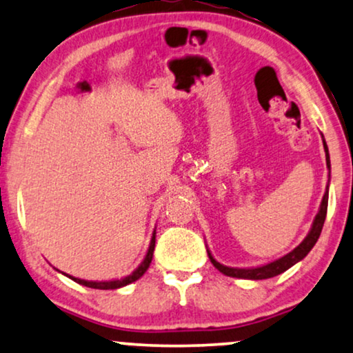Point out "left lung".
Instances as JSON below:
<instances>
[{
	"instance_id": "left-lung-1",
	"label": "left lung",
	"mask_w": 353,
	"mask_h": 353,
	"mask_svg": "<svg viewBox=\"0 0 353 353\" xmlns=\"http://www.w3.org/2000/svg\"><path fill=\"white\" fill-rule=\"evenodd\" d=\"M323 147H324V153H326V166H327V169H330L327 177H331L330 152H327V145H326V142H324V137H323ZM327 196H330V179H327V187H326V192H324V195H323L321 205H319L318 214L314 216V219H313L312 229H310V232L307 234V237L303 239L302 243H299V245L295 247L292 252H289L288 255L281 256V258H278V260H274L271 263H266V265L255 266V268H231V266L221 265L219 261H216L213 255H211L208 250V256H210L211 263H213V266L216 268V270L223 272V274L231 276V278H239V279H252V281L270 279V278H274V276L281 274V272L288 271L290 266L295 265V263L303 260V258L310 253V250L314 247V243H316L319 234H321L324 219H326Z\"/></svg>"
}]
</instances>
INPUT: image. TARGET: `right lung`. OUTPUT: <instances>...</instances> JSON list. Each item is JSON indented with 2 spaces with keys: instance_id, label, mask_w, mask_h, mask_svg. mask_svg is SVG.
Segmentation results:
<instances>
[{
  "instance_id": "right-lung-1",
  "label": "right lung",
  "mask_w": 353,
  "mask_h": 353,
  "mask_svg": "<svg viewBox=\"0 0 353 353\" xmlns=\"http://www.w3.org/2000/svg\"><path fill=\"white\" fill-rule=\"evenodd\" d=\"M154 236H157V232L153 231V236H152V241H150V247L147 250V255H145L143 261L140 263L137 270L132 271V274L125 276V278H121V279H112V281H85V279H79V278H74V276H69L65 274V272H63L64 276H68L69 279L75 281L77 284H82L85 285V288H92V289H101V290H110V289H119V288H124V285L128 284H132L135 283V281L142 278V276L145 274V271L148 270L150 263H152V258H153V252H154Z\"/></svg>"
}]
</instances>
